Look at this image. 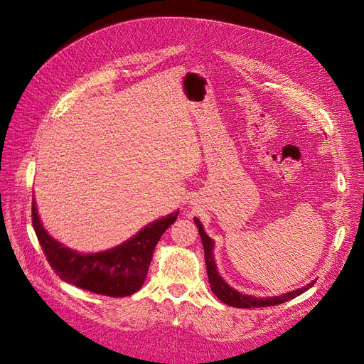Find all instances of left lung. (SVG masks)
Returning a JSON list of instances; mask_svg holds the SVG:
<instances>
[{
	"label": "left lung",
	"instance_id": "left-lung-1",
	"mask_svg": "<svg viewBox=\"0 0 364 364\" xmlns=\"http://www.w3.org/2000/svg\"><path fill=\"white\" fill-rule=\"evenodd\" d=\"M194 223H196L197 229H199V234H200L202 243H203L206 272H208L209 284H211V290L223 304L235 306V308H258V306L279 305V304H284V302H289L290 299H294L296 296H299L310 287H313L314 281L310 282V284H306L305 287H302V289H296L293 291L284 293V294H279V296H270V297H255V296L243 294V293L237 291L235 289L230 287V285L222 278V274H220L218 270H217V264H215L214 253H213L214 252V240L205 232L203 225L200 223L199 218L194 217Z\"/></svg>",
	"mask_w": 364,
	"mask_h": 364
}]
</instances>
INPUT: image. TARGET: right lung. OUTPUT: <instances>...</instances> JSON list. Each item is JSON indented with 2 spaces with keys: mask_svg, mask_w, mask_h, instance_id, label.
<instances>
[{
  "mask_svg": "<svg viewBox=\"0 0 364 364\" xmlns=\"http://www.w3.org/2000/svg\"><path fill=\"white\" fill-rule=\"evenodd\" d=\"M178 215L179 211H174L155 220L142 228L136 235L112 249L80 253L53 238L42 226L35 199L31 205L33 228L50 266L58 277L79 289L111 297L130 296L142 287L147 278L153 250L165 229L176 222Z\"/></svg>",
  "mask_w": 364,
  "mask_h": 364,
  "instance_id": "1",
  "label": "right lung"
}]
</instances>
